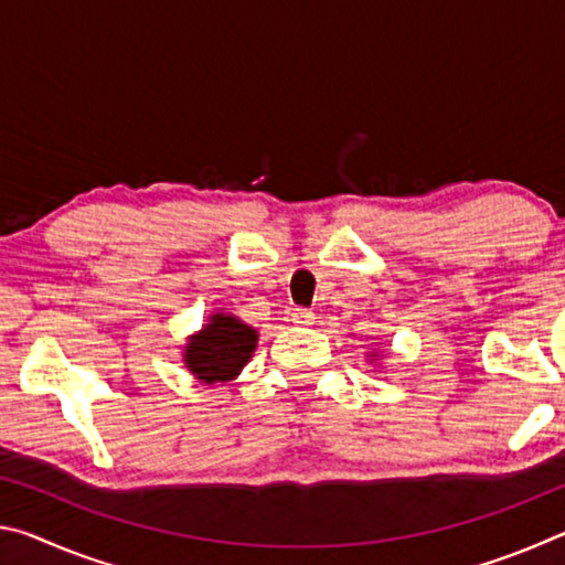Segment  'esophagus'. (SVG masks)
Segmentation results:
<instances>
[{
  "instance_id": "34e87169",
  "label": "esophagus",
  "mask_w": 565,
  "mask_h": 565,
  "mask_svg": "<svg viewBox=\"0 0 565 565\" xmlns=\"http://www.w3.org/2000/svg\"><path fill=\"white\" fill-rule=\"evenodd\" d=\"M289 317L296 327H311L313 323V311H309V309H291Z\"/></svg>"
}]
</instances>
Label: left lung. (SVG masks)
I'll use <instances>...</instances> for the list:
<instances>
[{
  "label": "left lung",
  "instance_id": "left-lung-1",
  "mask_svg": "<svg viewBox=\"0 0 565 565\" xmlns=\"http://www.w3.org/2000/svg\"><path fill=\"white\" fill-rule=\"evenodd\" d=\"M369 356H371L369 361H376V359H381V353L379 351H369Z\"/></svg>",
  "mask_w": 565,
  "mask_h": 565
}]
</instances>
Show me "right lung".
<instances>
[{"mask_svg":"<svg viewBox=\"0 0 565 565\" xmlns=\"http://www.w3.org/2000/svg\"><path fill=\"white\" fill-rule=\"evenodd\" d=\"M259 347V331L228 311H212L202 329L191 333L181 361L199 384H228L252 361Z\"/></svg>","mask_w":565,"mask_h":565,"instance_id":"obj_1","label":"right lung"}]
</instances>
